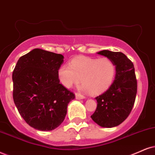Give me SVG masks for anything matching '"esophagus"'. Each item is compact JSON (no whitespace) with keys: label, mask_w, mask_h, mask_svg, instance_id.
<instances>
[{"label":"esophagus","mask_w":155,"mask_h":155,"mask_svg":"<svg viewBox=\"0 0 155 155\" xmlns=\"http://www.w3.org/2000/svg\"><path fill=\"white\" fill-rule=\"evenodd\" d=\"M75 98H76V99H78V100H80V99L85 98V96H84V95H83L80 94V93H75Z\"/></svg>","instance_id":"1"}]
</instances>
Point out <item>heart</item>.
<instances>
[{
    "label": "heart",
    "mask_w": 155,
    "mask_h": 155,
    "mask_svg": "<svg viewBox=\"0 0 155 155\" xmlns=\"http://www.w3.org/2000/svg\"><path fill=\"white\" fill-rule=\"evenodd\" d=\"M116 73V64L108 57H78L69 64L61 66L57 74L61 84L67 88L82 81L81 91L98 95L111 86Z\"/></svg>",
    "instance_id": "1"
}]
</instances>
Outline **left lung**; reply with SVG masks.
Listing matches in <instances>:
<instances>
[{"label": "left lung", "instance_id": "left-lung-1", "mask_svg": "<svg viewBox=\"0 0 155 155\" xmlns=\"http://www.w3.org/2000/svg\"><path fill=\"white\" fill-rule=\"evenodd\" d=\"M98 54L108 57L116 67L115 80L106 92L95 97L97 108L91 116L102 127H116L132 110L137 92V81L132 62L120 51L103 50Z\"/></svg>", "mask_w": 155, "mask_h": 155}]
</instances>
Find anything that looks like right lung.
Listing matches in <instances>:
<instances>
[{"instance_id":"1","label":"right lung","mask_w":155,"mask_h":155,"mask_svg":"<svg viewBox=\"0 0 155 155\" xmlns=\"http://www.w3.org/2000/svg\"><path fill=\"white\" fill-rule=\"evenodd\" d=\"M64 57L41 49L21 57L13 71V98L30 127L51 131L64 121L74 94L60 83L59 68Z\"/></svg>"}]
</instances>
